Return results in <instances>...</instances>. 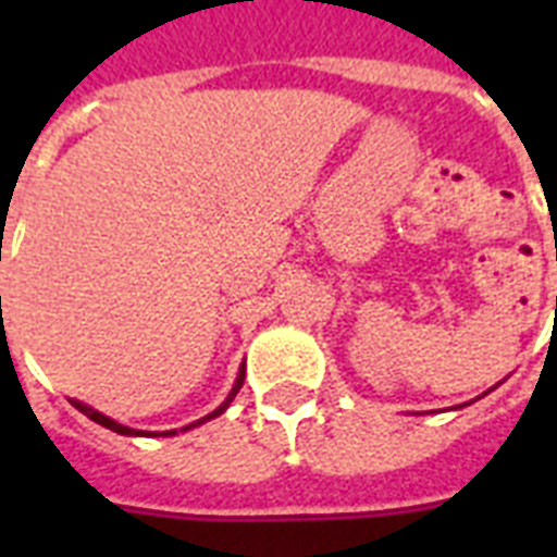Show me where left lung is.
Segmentation results:
<instances>
[{
	"label": "left lung",
	"mask_w": 557,
	"mask_h": 557,
	"mask_svg": "<svg viewBox=\"0 0 557 557\" xmlns=\"http://www.w3.org/2000/svg\"><path fill=\"white\" fill-rule=\"evenodd\" d=\"M494 387H497V384H494ZM494 387H492V389H494ZM483 396H485V393H483Z\"/></svg>",
	"instance_id": "obj_1"
}]
</instances>
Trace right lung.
I'll use <instances>...</instances> for the list:
<instances>
[{"label": "right lung", "mask_w": 557, "mask_h": 557, "mask_svg": "<svg viewBox=\"0 0 557 557\" xmlns=\"http://www.w3.org/2000/svg\"><path fill=\"white\" fill-rule=\"evenodd\" d=\"M243 381H245V364L239 367V375H236L234 387H231V393H227V398H225V401H222V405H219L216 410H213V413L201 416L199 422L187 424V428H182V431H190V428H199V424L210 422V419H216V416H222V413H225V410H227V405H231V401H234V396H236V393H239V387H243ZM72 405L77 407V410H81V413H86V416H89L91 422L103 424V428H109V431L121 433V436H176V433H178V431H164V433H159V431H135V428H126V424L115 422V419H109V416H103V413H100V410H95V407L83 405V401H77V398H72Z\"/></svg>", "instance_id": "right-lung-1"}]
</instances>
